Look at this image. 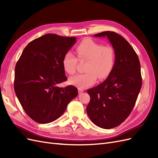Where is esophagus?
<instances>
[{"label": "esophagus", "instance_id": "esophagus-1", "mask_svg": "<svg viewBox=\"0 0 158 158\" xmlns=\"http://www.w3.org/2000/svg\"><path fill=\"white\" fill-rule=\"evenodd\" d=\"M84 92V90L82 89H80V88H78V93L79 94H81V93H82Z\"/></svg>", "mask_w": 158, "mask_h": 158}]
</instances>
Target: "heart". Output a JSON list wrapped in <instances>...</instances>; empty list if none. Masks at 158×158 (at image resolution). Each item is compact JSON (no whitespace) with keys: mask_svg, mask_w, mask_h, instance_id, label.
I'll use <instances>...</instances> for the list:
<instances>
[{"mask_svg":"<svg viewBox=\"0 0 158 158\" xmlns=\"http://www.w3.org/2000/svg\"><path fill=\"white\" fill-rule=\"evenodd\" d=\"M80 60L88 59L85 73L78 74L69 79V82L80 89L93 85L98 78L106 79L111 73L115 64V52L112 47L103 46L91 39H85L76 47ZM63 66L66 73L74 74L78 59L71 51L66 52L63 58Z\"/></svg>","mask_w":158,"mask_h":158,"instance_id":"1","label":"heart"}]
</instances>
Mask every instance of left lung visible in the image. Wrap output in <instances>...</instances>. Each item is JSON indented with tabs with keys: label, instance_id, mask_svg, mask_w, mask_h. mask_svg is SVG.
Wrapping results in <instances>:
<instances>
[{
	"label": "left lung",
	"instance_id": "8db88e82",
	"mask_svg": "<svg viewBox=\"0 0 158 158\" xmlns=\"http://www.w3.org/2000/svg\"><path fill=\"white\" fill-rule=\"evenodd\" d=\"M94 37H107L115 52V64L107 79L89 89L86 107L89 118L105 129L116 127L131 114L142 87L140 64L135 51L121 35L103 31Z\"/></svg>",
	"mask_w": 158,
	"mask_h": 158
}]
</instances>
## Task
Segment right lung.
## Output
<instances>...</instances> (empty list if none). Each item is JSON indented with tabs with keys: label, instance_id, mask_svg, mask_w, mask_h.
<instances>
[{
	"label": "right lung",
	"instance_id": "right-lung-1",
	"mask_svg": "<svg viewBox=\"0 0 158 158\" xmlns=\"http://www.w3.org/2000/svg\"><path fill=\"white\" fill-rule=\"evenodd\" d=\"M76 41L74 37L47 33L28 44L17 62L14 91L26 114L37 123L55 121L78 95L73 85H56L67 80L62 61Z\"/></svg>",
	"mask_w": 158,
	"mask_h": 158
}]
</instances>
